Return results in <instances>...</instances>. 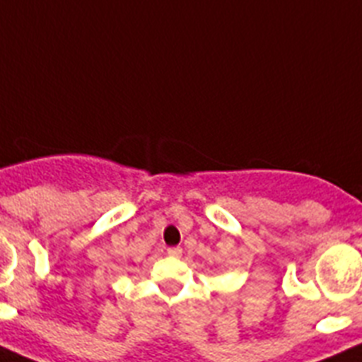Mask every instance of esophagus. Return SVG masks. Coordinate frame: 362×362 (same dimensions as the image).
Segmentation results:
<instances>
[{
  "label": "esophagus",
  "instance_id": "obj_1",
  "mask_svg": "<svg viewBox=\"0 0 362 362\" xmlns=\"http://www.w3.org/2000/svg\"><path fill=\"white\" fill-rule=\"evenodd\" d=\"M168 255L173 257V259H180V257H182V247H169Z\"/></svg>",
  "mask_w": 362,
  "mask_h": 362
}]
</instances>
